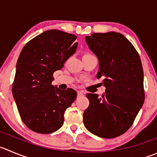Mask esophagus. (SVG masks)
I'll list each match as a JSON object with an SVG mask.
<instances>
[{
    "mask_svg": "<svg viewBox=\"0 0 157 157\" xmlns=\"http://www.w3.org/2000/svg\"><path fill=\"white\" fill-rule=\"evenodd\" d=\"M82 96H83V93L82 92V91H78V92H77V97H82Z\"/></svg>",
    "mask_w": 157,
    "mask_h": 157,
    "instance_id": "1",
    "label": "esophagus"
}]
</instances>
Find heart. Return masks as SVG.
Returning a JSON list of instances; mask_svg holds the SVG:
<instances>
[{"mask_svg":"<svg viewBox=\"0 0 157 157\" xmlns=\"http://www.w3.org/2000/svg\"><path fill=\"white\" fill-rule=\"evenodd\" d=\"M83 56H91V54H85Z\"/></svg>","mask_w":157,"mask_h":157,"instance_id":"b5f03b06","label":"heart"}]
</instances>
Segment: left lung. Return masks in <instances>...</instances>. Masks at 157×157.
I'll return each instance as SVG.
<instances>
[{
    "instance_id": "8db88e82",
    "label": "left lung",
    "mask_w": 157,
    "mask_h": 157,
    "mask_svg": "<svg viewBox=\"0 0 157 157\" xmlns=\"http://www.w3.org/2000/svg\"><path fill=\"white\" fill-rule=\"evenodd\" d=\"M86 44L99 60L98 79L105 93L87 94L83 113L85 127L102 138H114L129 130L144 103V70L137 51L123 34L94 33Z\"/></svg>"
}]
</instances>
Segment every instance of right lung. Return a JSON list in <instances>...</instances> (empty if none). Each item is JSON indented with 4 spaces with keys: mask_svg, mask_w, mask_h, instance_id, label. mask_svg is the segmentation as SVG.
I'll return each mask as SVG.
<instances>
[{
    "mask_svg": "<svg viewBox=\"0 0 157 157\" xmlns=\"http://www.w3.org/2000/svg\"><path fill=\"white\" fill-rule=\"evenodd\" d=\"M77 36L61 30L43 32L27 42L17 62L12 94L24 124L48 134L63 126L64 112L77 98L71 88L52 85L53 74L76 52Z\"/></svg>",
    "mask_w": 157,
    "mask_h": 157,
    "instance_id": "right-lung-1",
    "label": "right lung"
}]
</instances>
